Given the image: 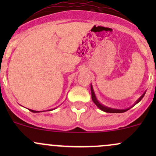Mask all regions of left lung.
<instances>
[{"mask_svg": "<svg viewBox=\"0 0 156 156\" xmlns=\"http://www.w3.org/2000/svg\"><path fill=\"white\" fill-rule=\"evenodd\" d=\"M90 89H91V96H92L93 102H94V103L97 105V107L100 108V109L103 110V112H108V113H122V112H126L129 109V108H127V109H122H122L121 110L120 109H113V108H110L106 107V106H103V105H101L98 101H97V98H96V97H95V94H94V90H93L92 86H90ZM144 95H145V93H144V94H143L140 97L139 100L136 102V103H135V104H136L137 103H139V102L142 100L143 97H144Z\"/></svg>", "mask_w": 156, "mask_h": 156, "instance_id": "1", "label": "left lung"}]
</instances>
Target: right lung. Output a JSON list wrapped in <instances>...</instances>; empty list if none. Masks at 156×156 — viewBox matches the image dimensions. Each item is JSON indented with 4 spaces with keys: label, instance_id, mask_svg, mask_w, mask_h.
<instances>
[{
    "label": "right lung",
    "instance_id": "add662e5",
    "mask_svg": "<svg viewBox=\"0 0 156 156\" xmlns=\"http://www.w3.org/2000/svg\"><path fill=\"white\" fill-rule=\"evenodd\" d=\"M29 111L32 112H37V111H34V110H31V109H29Z\"/></svg>",
    "mask_w": 156,
    "mask_h": 156
}]
</instances>
